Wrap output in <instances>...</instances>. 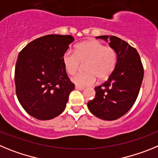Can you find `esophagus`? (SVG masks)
<instances>
[{"mask_svg":"<svg viewBox=\"0 0 158 158\" xmlns=\"http://www.w3.org/2000/svg\"><path fill=\"white\" fill-rule=\"evenodd\" d=\"M76 89H79V90H82V89H85V87H83V86H76Z\"/></svg>","mask_w":158,"mask_h":158,"instance_id":"esophagus-1","label":"esophagus"}]
</instances>
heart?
I'll use <instances>...</instances> for the list:
<instances>
[{
  "label": "heart",
  "instance_id": "b5f03b06",
  "mask_svg": "<svg viewBox=\"0 0 158 158\" xmlns=\"http://www.w3.org/2000/svg\"><path fill=\"white\" fill-rule=\"evenodd\" d=\"M117 60L116 49L95 39L77 44L74 52L66 51L62 56L64 68L71 76L77 72L80 63H84L85 72L72 78V82L80 86L94 84L97 78L99 80L108 79L114 72Z\"/></svg>",
  "mask_w": 158,
  "mask_h": 158
}]
</instances>
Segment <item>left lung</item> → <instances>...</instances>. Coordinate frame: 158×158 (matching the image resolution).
I'll use <instances>...</instances> for the list:
<instances>
[{
	"mask_svg": "<svg viewBox=\"0 0 158 158\" xmlns=\"http://www.w3.org/2000/svg\"><path fill=\"white\" fill-rule=\"evenodd\" d=\"M108 42L118 55L114 72L107 81L94 88L95 98L87 103L89 112L105 120H114L128 112L135 102L144 70L137 50L116 36L96 37Z\"/></svg>",
	"mask_w": 158,
	"mask_h": 158,
	"instance_id": "obj_1",
	"label": "left lung"
}]
</instances>
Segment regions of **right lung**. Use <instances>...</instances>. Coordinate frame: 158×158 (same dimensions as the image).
Wrapping results in <instances>:
<instances>
[{"mask_svg": "<svg viewBox=\"0 0 158 158\" xmlns=\"http://www.w3.org/2000/svg\"><path fill=\"white\" fill-rule=\"evenodd\" d=\"M73 41L71 35H45L27 44L18 56L17 98L24 110L38 120L61 114L75 88L62 63V56Z\"/></svg>", "mask_w": 158, "mask_h": 158, "instance_id": "1", "label": "right lung"}]
</instances>
